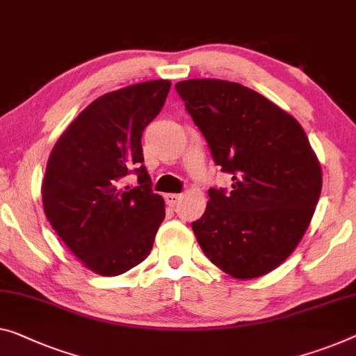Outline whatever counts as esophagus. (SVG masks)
Segmentation results:
<instances>
[{"label":"esophagus","instance_id":"1","mask_svg":"<svg viewBox=\"0 0 356 356\" xmlns=\"http://www.w3.org/2000/svg\"><path fill=\"white\" fill-rule=\"evenodd\" d=\"M164 200H166V203L169 206H176L180 200H182V195H177V193H168L164 195Z\"/></svg>","mask_w":356,"mask_h":356}]
</instances>
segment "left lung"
<instances>
[{
	"label": "left lung",
	"mask_w": 356,
	"mask_h": 356,
	"mask_svg": "<svg viewBox=\"0 0 356 356\" xmlns=\"http://www.w3.org/2000/svg\"><path fill=\"white\" fill-rule=\"evenodd\" d=\"M232 190H209L192 224L204 256L236 280L267 275L299 245L320 200L323 174L294 116L240 83L176 84Z\"/></svg>",
	"instance_id": "obj_1"
}]
</instances>
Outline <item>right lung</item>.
<instances>
[{
	"label": "right lung",
	"mask_w": 356,
	"mask_h": 356,
	"mask_svg": "<svg viewBox=\"0 0 356 356\" xmlns=\"http://www.w3.org/2000/svg\"><path fill=\"white\" fill-rule=\"evenodd\" d=\"M171 81L153 79L95 99L62 132L46 164L44 214L84 267L116 277L145 261L166 216L152 192L142 132L160 113ZM136 165L139 186L122 185Z\"/></svg>",
	"instance_id": "add662e5"
}]
</instances>
